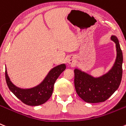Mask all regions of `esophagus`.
I'll list each match as a JSON object with an SVG mask.
<instances>
[{"instance_id": "34e87169", "label": "esophagus", "mask_w": 126, "mask_h": 126, "mask_svg": "<svg viewBox=\"0 0 126 126\" xmlns=\"http://www.w3.org/2000/svg\"><path fill=\"white\" fill-rule=\"evenodd\" d=\"M67 63L68 64H71V65H74L76 63V60H75V58L73 56H70L69 58L67 60Z\"/></svg>"}]
</instances>
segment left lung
<instances>
[{"label": "left lung", "mask_w": 126, "mask_h": 126, "mask_svg": "<svg viewBox=\"0 0 126 126\" xmlns=\"http://www.w3.org/2000/svg\"><path fill=\"white\" fill-rule=\"evenodd\" d=\"M116 44V58L110 70L99 77H94L85 71L75 68V86L78 96L85 102L96 103L107 100L118 89L123 75V56L118 38L112 35Z\"/></svg>", "instance_id": "left-lung-1"}]
</instances>
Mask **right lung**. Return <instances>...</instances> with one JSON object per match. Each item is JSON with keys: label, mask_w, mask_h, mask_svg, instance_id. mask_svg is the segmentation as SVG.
I'll list each match as a JSON object with an SVG mask.
<instances>
[{"label": "right lung", "mask_w": 126, "mask_h": 126, "mask_svg": "<svg viewBox=\"0 0 126 126\" xmlns=\"http://www.w3.org/2000/svg\"><path fill=\"white\" fill-rule=\"evenodd\" d=\"M65 69L64 63L55 66L39 84L27 89L18 88L13 84L8 76L6 68L5 79L9 90L21 101L29 106H39L46 103L51 97L55 81Z\"/></svg>", "instance_id": "obj_1"}]
</instances>
